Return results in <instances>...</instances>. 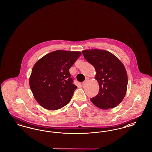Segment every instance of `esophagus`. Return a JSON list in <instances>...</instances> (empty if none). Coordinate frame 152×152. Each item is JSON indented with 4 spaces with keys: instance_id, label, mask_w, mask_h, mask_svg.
I'll return each instance as SVG.
<instances>
[{
    "instance_id": "34e87169",
    "label": "esophagus",
    "mask_w": 152,
    "mask_h": 152,
    "mask_svg": "<svg viewBox=\"0 0 152 152\" xmlns=\"http://www.w3.org/2000/svg\"><path fill=\"white\" fill-rule=\"evenodd\" d=\"M88 81H89V79H88V78H87V79H86V80H85L84 81H83V83H82V84H83V85H84V84H86L87 83V82H88Z\"/></svg>"
}]
</instances>
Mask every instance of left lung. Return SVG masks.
I'll use <instances>...</instances> for the list:
<instances>
[{
  "mask_svg": "<svg viewBox=\"0 0 152 152\" xmlns=\"http://www.w3.org/2000/svg\"><path fill=\"white\" fill-rule=\"evenodd\" d=\"M87 61L94 67V77L99 92L91 101L101 109L117 107L123 101L127 90L128 76L121 61L108 51L89 49L82 51Z\"/></svg>",
  "mask_w": 152,
  "mask_h": 152,
  "instance_id": "8db88e82",
  "label": "left lung"
}]
</instances>
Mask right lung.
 <instances>
[{"label":"right lung","instance_id":"1","mask_svg":"<svg viewBox=\"0 0 152 152\" xmlns=\"http://www.w3.org/2000/svg\"><path fill=\"white\" fill-rule=\"evenodd\" d=\"M79 51L57 50L45 55L33 66L29 87L44 108L57 110L71 101L75 89L69 69L79 58Z\"/></svg>","mask_w":152,"mask_h":152}]
</instances>
